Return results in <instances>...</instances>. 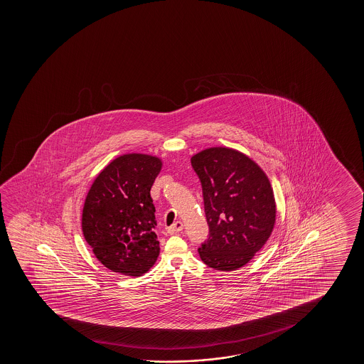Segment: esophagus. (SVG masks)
<instances>
[{
	"label": "esophagus",
	"instance_id": "esophagus-1",
	"mask_svg": "<svg viewBox=\"0 0 364 364\" xmlns=\"http://www.w3.org/2000/svg\"><path fill=\"white\" fill-rule=\"evenodd\" d=\"M183 229H184V225H183V223L176 221V223H174L171 226H169V228L166 229V231H168V234L174 235L176 234V232H180Z\"/></svg>",
	"mask_w": 364,
	"mask_h": 364
}]
</instances>
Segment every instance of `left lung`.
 <instances>
[{
    "label": "left lung",
    "mask_w": 364,
    "mask_h": 364,
    "mask_svg": "<svg viewBox=\"0 0 364 364\" xmlns=\"http://www.w3.org/2000/svg\"><path fill=\"white\" fill-rule=\"evenodd\" d=\"M203 186L209 237L200 259L211 269H240L274 230L276 203L264 170L237 150L215 146L191 158Z\"/></svg>",
    "instance_id": "8db88e82"
}]
</instances>
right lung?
<instances>
[{
	"label": "right lung",
	"mask_w": 364,
	"mask_h": 364,
	"mask_svg": "<svg viewBox=\"0 0 364 364\" xmlns=\"http://www.w3.org/2000/svg\"><path fill=\"white\" fill-rule=\"evenodd\" d=\"M161 165V160L151 155H120L90 186L82 231L107 269L141 276L158 259L159 241L154 232L156 220L150 189Z\"/></svg>",
	"instance_id": "1"
}]
</instances>
